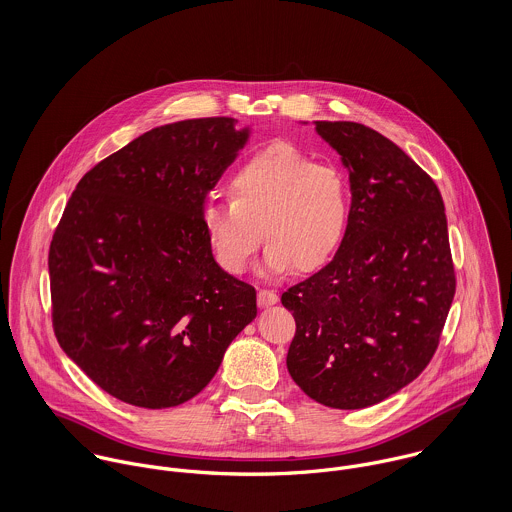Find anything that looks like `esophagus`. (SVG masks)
Instances as JSON below:
<instances>
[{"instance_id": "1", "label": "esophagus", "mask_w": 512, "mask_h": 512, "mask_svg": "<svg viewBox=\"0 0 512 512\" xmlns=\"http://www.w3.org/2000/svg\"><path fill=\"white\" fill-rule=\"evenodd\" d=\"M278 293L272 292V290H260L258 292V305L260 307H268V305H274L278 303Z\"/></svg>"}]
</instances>
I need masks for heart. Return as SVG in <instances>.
Here are the masks:
<instances>
[{"label": "heart", "mask_w": 512, "mask_h": 512, "mask_svg": "<svg viewBox=\"0 0 512 512\" xmlns=\"http://www.w3.org/2000/svg\"><path fill=\"white\" fill-rule=\"evenodd\" d=\"M230 201L207 205L203 228L220 268L242 274L262 242L264 270L309 274L341 248L353 195L347 173L274 142L252 153L230 177Z\"/></svg>", "instance_id": "obj_1"}]
</instances>
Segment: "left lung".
I'll use <instances>...</instances> for the list:
<instances>
[{"label":"left lung","mask_w":512,"mask_h":512,"mask_svg":"<svg viewBox=\"0 0 512 512\" xmlns=\"http://www.w3.org/2000/svg\"><path fill=\"white\" fill-rule=\"evenodd\" d=\"M349 169L353 211L335 258L282 293L293 382L337 410L378 404L432 361L455 272L443 199L400 147L357 122H315Z\"/></svg>","instance_id":"left-lung-1"}]
</instances>
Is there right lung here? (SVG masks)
<instances>
[{
	"label": "right lung",
	"instance_id": "1",
	"mask_svg": "<svg viewBox=\"0 0 512 512\" xmlns=\"http://www.w3.org/2000/svg\"><path fill=\"white\" fill-rule=\"evenodd\" d=\"M234 118L153 128L76 185L49 248L59 345L110 396L179 406L217 374L256 317V290L226 274L205 199L246 146Z\"/></svg>",
	"mask_w": 512,
	"mask_h": 512
}]
</instances>
